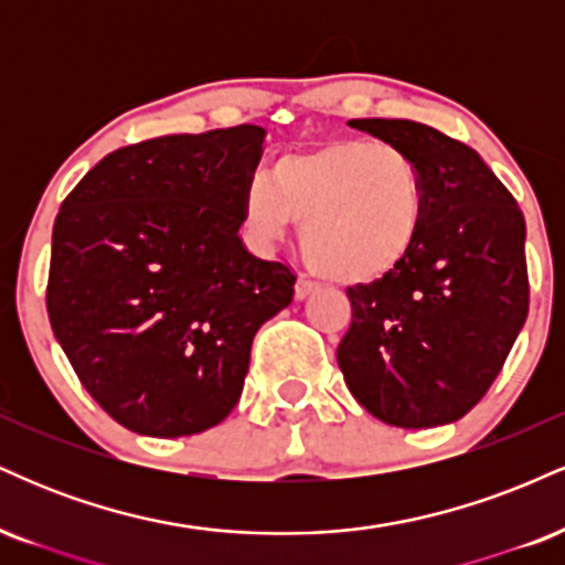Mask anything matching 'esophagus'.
Instances as JSON below:
<instances>
[{"instance_id":"esophagus-1","label":"esophagus","mask_w":565,"mask_h":565,"mask_svg":"<svg viewBox=\"0 0 565 565\" xmlns=\"http://www.w3.org/2000/svg\"><path fill=\"white\" fill-rule=\"evenodd\" d=\"M316 289H319V284L310 281L308 276H300V278H297V284H295V297H297V300H305V297L313 295Z\"/></svg>"}]
</instances>
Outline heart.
<instances>
[{
	"instance_id": "heart-1",
	"label": "heart",
	"mask_w": 565,
	"mask_h": 565,
	"mask_svg": "<svg viewBox=\"0 0 565 565\" xmlns=\"http://www.w3.org/2000/svg\"><path fill=\"white\" fill-rule=\"evenodd\" d=\"M244 225L257 242L300 223L302 257L340 284H369L393 274L417 244L425 185L417 164L391 142L327 140L284 153L268 178L249 180Z\"/></svg>"
}]
</instances>
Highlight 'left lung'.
Masks as SVG:
<instances>
[{
    "label": "left lung",
    "instance_id": "obj_1",
    "mask_svg": "<svg viewBox=\"0 0 565 565\" xmlns=\"http://www.w3.org/2000/svg\"><path fill=\"white\" fill-rule=\"evenodd\" d=\"M417 164L425 217L393 274L348 289L337 364L353 398L395 427L457 423L502 372L529 316L526 220L465 142L408 119H350Z\"/></svg>",
    "mask_w": 565,
    "mask_h": 565
}]
</instances>
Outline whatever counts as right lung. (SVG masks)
<instances>
[{"instance_id":"right-lung-1","label":"right lung","mask_w":565,"mask_h":565,"mask_svg":"<svg viewBox=\"0 0 565 565\" xmlns=\"http://www.w3.org/2000/svg\"><path fill=\"white\" fill-rule=\"evenodd\" d=\"M265 129L164 135L108 153L61 204L47 313L76 377L127 430L178 438L238 404L257 329L295 295L246 249Z\"/></svg>"}]
</instances>
